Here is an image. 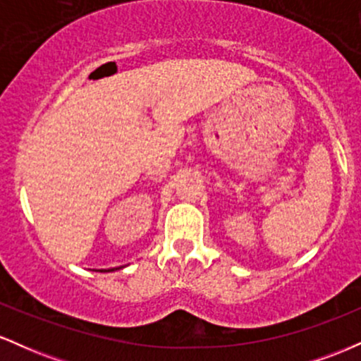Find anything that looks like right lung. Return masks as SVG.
Masks as SVG:
<instances>
[{
  "label": "right lung",
  "instance_id": "1",
  "mask_svg": "<svg viewBox=\"0 0 361 361\" xmlns=\"http://www.w3.org/2000/svg\"><path fill=\"white\" fill-rule=\"evenodd\" d=\"M120 268H122V267H120ZM114 270H118V268H114ZM114 270H105V271H114Z\"/></svg>",
  "mask_w": 361,
  "mask_h": 361
}]
</instances>
